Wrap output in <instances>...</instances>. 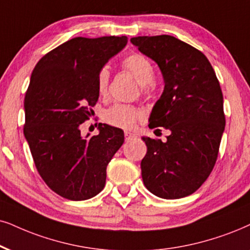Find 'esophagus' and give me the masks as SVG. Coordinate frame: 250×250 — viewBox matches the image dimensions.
I'll return each instance as SVG.
<instances>
[{"instance_id": "obj_1", "label": "esophagus", "mask_w": 250, "mask_h": 250, "mask_svg": "<svg viewBox=\"0 0 250 250\" xmlns=\"http://www.w3.org/2000/svg\"><path fill=\"white\" fill-rule=\"evenodd\" d=\"M125 141L129 142L131 140H136L137 138V135L134 134V132L131 131H125Z\"/></svg>"}]
</instances>
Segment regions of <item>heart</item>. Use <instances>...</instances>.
Wrapping results in <instances>:
<instances>
[{"instance_id":"obj_1","label":"heart","mask_w":250,"mask_h":250,"mask_svg":"<svg viewBox=\"0 0 250 250\" xmlns=\"http://www.w3.org/2000/svg\"><path fill=\"white\" fill-rule=\"evenodd\" d=\"M123 70L128 71L134 76V78L141 85V93L146 96L153 90L154 82V69L153 65L143 55L132 53L125 56L121 63ZM109 84V72L107 69H102L98 74L97 78V90L99 94L105 96L108 91ZM141 118L140 110L135 106L127 105V104H115L109 107L105 113V120L107 123L114 127L130 129L137 123Z\"/></svg>"}]
</instances>
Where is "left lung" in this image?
Listing matches in <instances>:
<instances>
[{
	"label": "left lung",
	"instance_id": "obj_1",
	"mask_svg": "<svg viewBox=\"0 0 250 250\" xmlns=\"http://www.w3.org/2000/svg\"><path fill=\"white\" fill-rule=\"evenodd\" d=\"M130 41L157 62L165 81L148 128L169 130L166 142L143 137L147 151L141 163L142 179L158 197H186L203 185L217 162L225 129L219 81L201 50L174 37H136Z\"/></svg>",
	"mask_w": 250,
	"mask_h": 250
}]
</instances>
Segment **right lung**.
<instances>
[{
	"label": "right lung",
	"mask_w": 250,
	"mask_h": 250,
	"mask_svg": "<svg viewBox=\"0 0 250 250\" xmlns=\"http://www.w3.org/2000/svg\"><path fill=\"white\" fill-rule=\"evenodd\" d=\"M127 37H77L43 55L31 75L24 100L26 138L38 173L56 194L84 201L105 187L106 168L125 142L121 129L99 123L84 136L81 125L99 98L97 78Z\"/></svg>",
	"instance_id": "obj_1"
}]
</instances>
